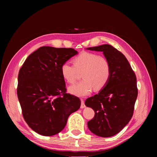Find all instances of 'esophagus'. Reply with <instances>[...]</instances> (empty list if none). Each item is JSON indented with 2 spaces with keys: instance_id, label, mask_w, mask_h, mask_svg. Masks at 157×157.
<instances>
[{
  "instance_id": "34e87169",
  "label": "esophagus",
  "mask_w": 157,
  "mask_h": 157,
  "mask_svg": "<svg viewBox=\"0 0 157 157\" xmlns=\"http://www.w3.org/2000/svg\"><path fill=\"white\" fill-rule=\"evenodd\" d=\"M80 101H81V105H80V108L83 109L85 107V104H84V99H80Z\"/></svg>"
}]
</instances>
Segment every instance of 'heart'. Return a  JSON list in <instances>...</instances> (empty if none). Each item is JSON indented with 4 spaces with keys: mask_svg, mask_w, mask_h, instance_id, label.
Returning <instances> with one entry per match:
<instances>
[{
    "mask_svg": "<svg viewBox=\"0 0 157 157\" xmlns=\"http://www.w3.org/2000/svg\"><path fill=\"white\" fill-rule=\"evenodd\" d=\"M74 65L65 62L61 65V73L66 82L75 84L82 73V81L69 87L71 94L85 96L93 88L100 90L105 87L111 76V65L103 56L90 52H82L73 59Z\"/></svg>",
    "mask_w": 157,
    "mask_h": 157,
    "instance_id": "1",
    "label": "heart"
}]
</instances>
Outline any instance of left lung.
Segmentation results:
<instances>
[{"label": "left lung", "mask_w": 157, "mask_h": 157, "mask_svg": "<svg viewBox=\"0 0 157 157\" xmlns=\"http://www.w3.org/2000/svg\"><path fill=\"white\" fill-rule=\"evenodd\" d=\"M87 49L103 52L111 65L110 78L105 87L85 101V105L95 112L88 127L98 136L111 137L121 131L133 116L137 97L136 76L124 55L111 45Z\"/></svg>", "instance_id": "8db88e82"}]
</instances>
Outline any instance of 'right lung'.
I'll return each mask as SVG.
<instances>
[{
	"mask_svg": "<svg viewBox=\"0 0 157 157\" xmlns=\"http://www.w3.org/2000/svg\"><path fill=\"white\" fill-rule=\"evenodd\" d=\"M73 48L42 46L27 57L18 74L17 94L27 124L45 136L60 132L80 99L66 93L62 64L77 54Z\"/></svg>",
	"mask_w": 157,
	"mask_h": 157,
	"instance_id": "right-lung-1",
	"label": "right lung"
}]
</instances>
